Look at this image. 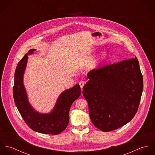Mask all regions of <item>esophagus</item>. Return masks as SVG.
<instances>
[{
	"label": "esophagus",
	"instance_id": "34e87169",
	"mask_svg": "<svg viewBox=\"0 0 155 155\" xmlns=\"http://www.w3.org/2000/svg\"><path fill=\"white\" fill-rule=\"evenodd\" d=\"M79 85H80L81 88H82L84 87V85H85V82H84V81H81V82H79Z\"/></svg>",
	"mask_w": 155,
	"mask_h": 155
}]
</instances>
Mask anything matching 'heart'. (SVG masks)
<instances>
[{
    "mask_svg": "<svg viewBox=\"0 0 155 155\" xmlns=\"http://www.w3.org/2000/svg\"><path fill=\"white\" fill-rule=\"evenodd\" d=\"M104 57V55H102V57H101V58H103Z\"/></svg>",
    "mask_w": 155,
    "mask_h": 155,
    "instance_id": "b5f03b06",
    "label": "heart"
}]
</instances>
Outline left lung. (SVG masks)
I'll use <instances>...</instances> for the list:
<instances>
[{
	"instance_id": "left-lung-1",
	"label": "left lung",
	"mask_w": 155,
	"mask_h": 155,
	"mask_svg": "<svg viewBox=\"0 0 155 155\" xmlns=\"http://www.w3.org/2000/svg\"><path fill=\"white\" fill-rule=\"evenodd\" d=\"M87 78L83 95L88 103L91 120L98 129L109 132L133 119L143 89L137 57L94 69Z\"/></svg>"
}]
</instances>
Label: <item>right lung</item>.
<instances>
[{"mask_svg":"<svg viewBox=\"0 0 155 155\" xmlns=\"http://www.w3.org/2000/svg\"><path fill=\"white\" fill-rule=\"evenodd\" d=\"M35 51V49H30L17 64L13 88L14 102L25 122L32 130L46 134H59L66 128L68 124L70 107L81 95V89L78 84L63 91L53 109L48 113H41L36 110L28 101L23 83L28 55L33 54Z\"/></svg>","mask_w":155,"mask_h":155,"instance_id":"add662e5","label":"right lung"}]
</instances>
